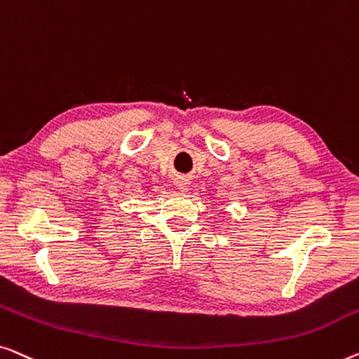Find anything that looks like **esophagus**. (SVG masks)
<instances>
[{"mask_svg":"<svg viewBox=\"0 0 359 359\" xmlns=\"http://www.w3.org/2000/svg\"><path fill=\"white\" fill-rule=\"evenodd\" d=\"M177 187H179L180 190H185L187 187H189V184H187L185 179H179V180H177Z\"/></svg>","mask_w":359,"mask_h":359,"instance_id":"esophagus-1","label":"esophagus"}]
</instances>
